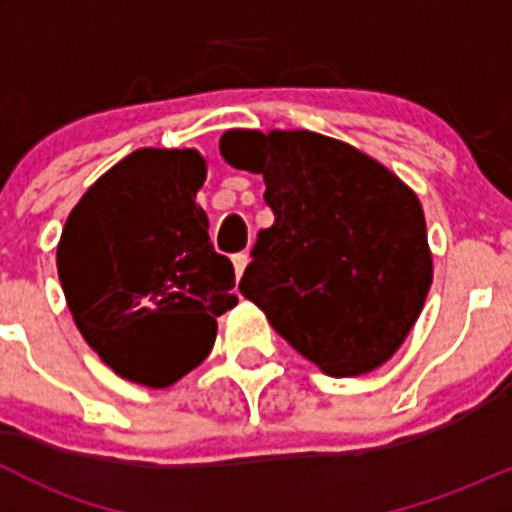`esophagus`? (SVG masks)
<instances>
[{
  "label": "esophagus",
  "instance_id": "1",
  "mask_svg": "<svg viewBox=\"0 0 512 512\" xmlns=\"http://www.w3.org/2000/svg\"><path fill=\"white\" fill-rule=\"evenodd\" d=\"M247 262H250V257H247V252H237V255H232V265H235V275H237V280H240L242 272H245Z\"/></svg>",
  "mask_w": 512,
  "mask_h": 512
}]
</instances>
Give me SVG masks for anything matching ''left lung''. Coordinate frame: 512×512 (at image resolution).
Masks as SVG:
<instances>
[{
    "label": "left lung",
    "instance_id": "1",
    "mask_svg": "<svg viewBox=\"0 0 512 512\" xmlns=\"http://www.w3.org/2000/svg\"><path fill=\"white\" fill-rule=\"evenodd\" d=\"M232 168L265 178L275 223L257 232L240 292L329 376L379 369L409 337L433 280L409 185L312 131H227Z\"/></svg>",
    "mask_w": 512,
    "mask_h": 512
}]
</instances>
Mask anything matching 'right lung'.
<instances>
[{"label": "right lung", "instance_id": "right-lung-1", "mask_svg": "<svg viewBox=\"0 0 512 512\" xmlns=\"http://www.w3.org/2000/svg\"><path fill=\"white\" fill-rule=\"evenodd\" d=\"M208 165L193 148H141L71 210L56 267L89 347L136 384L165 389L210 354L237 304L235 270L195 203Z\"/></svg>", "mask_w": 512, "mask_h": 512}]
</instances>
